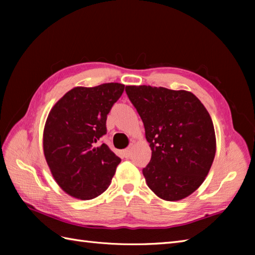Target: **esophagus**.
<instances>
[{"instance_id": "34e87169", "label": "esophagus", "mask_w": 255, "mask_h": 255, "mask_svg": "<svg viewBox=\"0 0 255 255\" xmlns=\"http://www.w3.org/2000/svg\"><path fill=\"white\" fill-rule=\"evenodd\" d=\"M124 156H125V158H126V159L131 158V149H130V148L124 150Z\"/></svg>"}]
</instances>
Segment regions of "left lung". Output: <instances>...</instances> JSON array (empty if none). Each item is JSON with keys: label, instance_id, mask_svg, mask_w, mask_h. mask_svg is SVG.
Returning a JSON list of instances; mask_svg holds the SVG:
<instances>
[{"label": "left lung", "instance_id": "obj_1", "mask_svg": "<svg viewBox=\"0 0 255 255\" xmlns=\"http://www.w3.org/2000/svg\"><path fill=\"white\" fill-rule=\"evenodd\" d=\"M126 93L141 118L152 151L142 170L149 188L169 202L187 197L202 185L215 158L209 113L187 91L129 85Z\"/></svg>", "mask_w": 255, "mask_h": 255}]
</instances>
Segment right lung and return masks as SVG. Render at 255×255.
<instances>
[{"mask_svg": "<svg viewBox=\"0 0 255 255\" xmlns=\"http://www.w3.org/2000/svg\"><path fill=\"white\" fill-rule=\"evenodd\" d=\"M124 89L121 83L78 86L51 108L44 129V153L53 178L70 196L93 199L110 186L122 160L99 140Z\"/></svg>", "mask_w": 255, "mask_h": 255, "instance_id": "add662e5", "label": "right lung"}]
</instances>
